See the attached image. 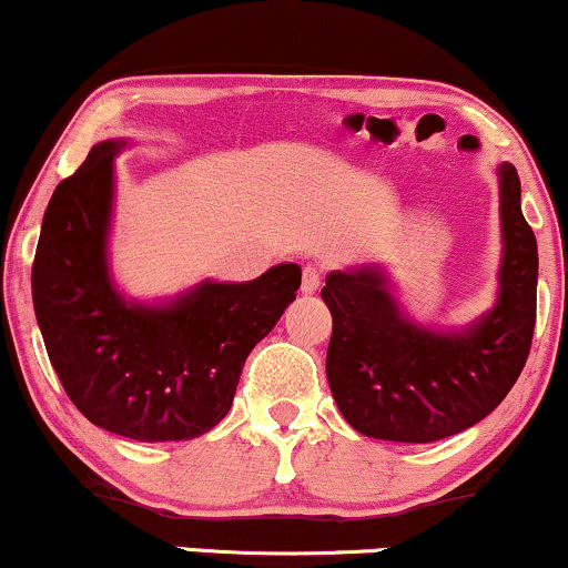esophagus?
I'll use <instances>...</instances> for the list:
<instances>
[{
	"label": "esophagus",
	"instance_id": "obj_1",
	"mask_svg": "<svg viewBox=\"0 0 568 568\" xmlns=\"http://www.w3.org/2000/svg\"><path fill=\"white\" fill-rule=\"evenodd\" d=\"M320 280H322L320 267H314V264H306L304 275H301V293H304V296H312V293H317L320 291Z\"/></svg>",
	"mask_w": 568,
	"mask_h": 568
}]
</instances>
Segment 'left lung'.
Instances as JSON below:
<instances>
[{
	"mask_svg": "<svg viewBox=\"0 0 568 568\" xmlns=\"http://www.w3.org/2000/svg\"><path fill=\"white\" fill-rule=\"evenodd\" d=\"M498 296L466 327L437 329L408 317L379 264L327 275V383L356 433L396 443L443 440L485 419L519 379L535 333L537 241L521 214L511 162L498 164Z\"/></svg>",
	"mask_w": 568,
	"mask_h": 568,
	"instance_id": "obj_1",
	"label": "left lung"
}]
</instances>
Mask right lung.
<instances>
[{"mask_svg":"<svg viewBox=\"0 0 568 568\" xmlns=\"http://www.w3.org/2000/svg\"><path fill=\"white\" fill-rule=\"evenodd\" d=\"M91 146L52 193L31 272L49 362L85 419L141 443L191 440L231 412L251 348L296 298L298 264L248 283L201 280L162 301L123 296L110 270L114 160Z\"/></svg>","mask_w":568,"mask_h":568,"instance_id":"right-lung-1","label":"right lung"}]
</instances>
